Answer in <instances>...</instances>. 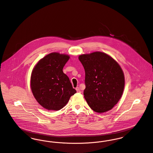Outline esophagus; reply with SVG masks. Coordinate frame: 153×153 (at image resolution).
<instances>
[{"mask_svg": "<svg viewBox=\"0 0 153 153\" xmlns=\"http://www.w3.org/2000/svg\"><path fill=\"white\" fill-rule=\"evenodd\" d=\"M76 91H77V92H81L80 88L79 87L76 88Z\"/></svg>", "mask_w": 153, "mask_h": 153, "instance_id": "obj_1", "label": "esophagus"}]
</instances>
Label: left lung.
I'll list each match as a JSON object with an SVG mask.
<instances>
[{
	"label": "left lung",
	"instance_id": "1",
	"mask_svg": "<svg viewBox=\"0 0 153 153\" xmlns=\"http://www.w3.org/2000/svg\"><path fill=\"white\" fill-rule=\"evenodd\" d=\"M79 60L85 72L84 98L96 112L112 109L121 98L124 76L120 66L105 53L95 52L81 55Z\"/></svg>",
	"mask_w": 153,
	"mask_h": 153
}]
</instances>
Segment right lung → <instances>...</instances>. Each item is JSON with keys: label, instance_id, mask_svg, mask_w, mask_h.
<instances>
[{"label": "right lung", "instance_id": "1", "mask_svg": "<svg viewBox=\"0 0 153 153\" xmlns=\"http://www.w3.org/2000/svg\"><path fill=\"white\" fill-rule=\"evenodd\" d=\"M69 58L66 55L49 53L38 62L32 71L30 86L33 95L45 109H62L76 92L62 71Z\"/></svg>", "mask_w": 153, "mask_h": 153}]
</instances>
